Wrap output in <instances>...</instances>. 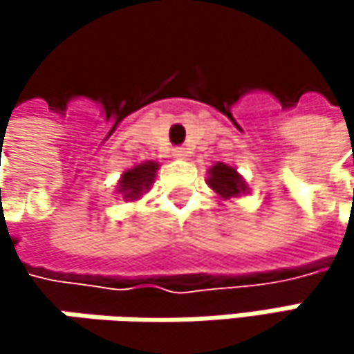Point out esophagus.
<instances>
[{
    "label": "esophagus",
    "mask_w": 354,
    "mask_h": 354,
    "mask_svg": "<svg viewBox=\"0 0 354 354\" xmlns=\"http://www.w3.org/2000/svg\"><path fill=\"white\" fill-rule=\"evenodd\" d=\"M172 156L178 158V160H184V158L188 156V151H186V147H174V149H172Z\"/></svg>",
    "instance_id": "1"
}]
</instances>
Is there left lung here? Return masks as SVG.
<instances>
[{"mask_svg":"<svg viewBox=\"0 0 354 354\" xmlns=\"http://www.w3.org/2000/svg\"><path fill=\"white\" fill-rule=\"evenodd\" d=\"M209 186L215 192H219L221 196H225V198L227 196H236V194H240L246 188L244 186V180L240 178V174L234 168L225 166V164H217V166L211 168Z\"/></svg>","mask_w":354,"mask_h":354,"instance_id":"8db88e82","label":"left lung"}]
</instances>
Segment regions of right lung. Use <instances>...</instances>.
I'll use <instances>...</instances> for the list:
<instances>
[{"label": "right lung", "mask_w": 354, "mask_h": 354, "mask_svg": "<svg viewBox=\"0 0 354 354\" xmlns=\"http://www.w3.org/2000/svg\"><path fill=\"white\" fill-rule=\"evenodd\" d=\"M156 170H158V164L145 162V164L124 172L122 180H120V192H124V196H129V198L139 196L141 190L151 184V180L156 176Z\"/></svg>", "instance_id": "obj_1"}]
</instances>
